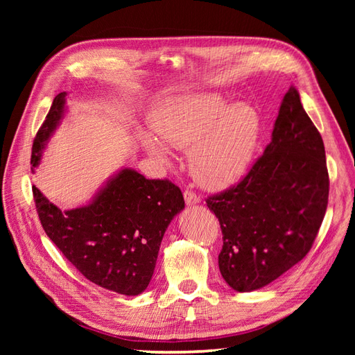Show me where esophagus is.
I'll return each instance as SVG.
<instances>
[{
	"mask_svg": "<svg viewBox=\"0 0 355 355\" xmlns=\"http://www.w3.org/2000/svg\"><path fill=\"white\" fill-rule=\"evenodd\" d=\"M184 198H185V202L188 204V206H196V204H198L201 200L197 194H194L192 191H185L184 192Z\"/></svg>",
	"mask_w": 355,
	"mask_h": 355,
	"instance_id": "esophagus-1",
	"label": "esophagus"
}]
</instances>
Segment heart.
Segmentation results:
<instances>
[{
	"instance_id": "obj_1",
	"label": "heart",
	"mask_w": 355,
	"mask_h": 355,
	"mask_svg": "<svg viewBox=\"0 0 355 355\" xmlns=\"http://www.w3.org/2000/svg\"><path fill=\"white\" fill-rule=\"evenodd\" d=\"M153 124L158 137L142 133V146L164 163L170 161L166 144L191 151V175L209 191L230 188L245 176L262 130L261 115L254 106L231 105L218 93L171 98L157 110Z\"/></svg>"
}]
</instances>
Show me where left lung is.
<instances>
[{
  "label": "left lung",
  "instance_id": "8db88e82",
  "mask_svg": "<svg viewBox=\"0 0 355 355\" xmlns=\"http://www.w3.org/2000/svg\"><path fill=\"white\" fill-rule=\"evenodd\" d=\"M327 200L323 139L292 85L263 155L239 185L206 201L223 235V280L237 292H253L302 261L324 219Z\"/></svg>",
  "mask_w": 355,
  "mask_h": 355
}]
</instances>
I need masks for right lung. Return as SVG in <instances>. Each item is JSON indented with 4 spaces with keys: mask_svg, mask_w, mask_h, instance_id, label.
Returning <instances> with one entry per match:
<instances>
[{
    "mask_svg": "<svg viewBox=\"0 0 355 355\" xmlns=\"http://www.w3.org/2000/svg\"><path fill=\"white\" fill-rule=\"evenodd\" d=\"M59 93L32 145V171L67 112ZM47 237L90 280L125 296L141 295L151 282L161 240L185 209L180 189L168 180L146 179L130 167L118 170L85 206L60 210L32 188Z\"/></svg>",
    "mask_w": 355,
    "mask_h": 355,
    "instance_id": "1",
    "label": "right lung"
}]
</instances>
